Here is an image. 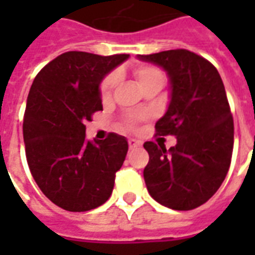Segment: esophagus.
<instances>
[{
    "instance_id": "34e87169",
    "label": "esophagus",
    "mask_w": 255,
    "mask_h": 255,
    "mask_svg": "<svg viewBox=\"0 0 255 255\" xmlns=\"http://www.w3.org/2000/svg\"><path fill=\"white\" fill-rule=\"evenodd\" d=\"M128 146H129V149H138L142 146V142H139L136 139H129L128 140Z\"/></svg>"
}]
</instances>
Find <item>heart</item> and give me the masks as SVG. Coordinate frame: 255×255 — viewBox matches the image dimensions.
Listing matches in <instances>:
<instances>
[{"label": "heart", "instance_id": "obj_1", "mask_svg": "<svg viewBox=\"0 0 255 255\" xmlns=\"http://www.w3.org/2000/svg\"><path fill=\"white\" fill-rule=\"evenodd\" d=\"M133 75L138 80L140 89L144 90L147 87H158L161 89L165 83V73L161 71L158 67L149 65V64H142L133 69ZM117 84V75L111 73L105 78V80L101 84V97L102 100H109L112 91Z\"/></svg>", "mask_w": 255, "mask_h": 255}]
</instances>
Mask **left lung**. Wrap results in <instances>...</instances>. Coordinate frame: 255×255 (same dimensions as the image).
Segmentation results:
<instances>
[{
  "label": "left lung",
  "instance_id": "obj_1",
  "mask_svg": "<svg viewBox=\"0 0 255 255\" xmlns=\"http://www.w3.org/2000/svg\"><path fill=\"white\" fill-rule=\"evenodd\" d=\"M162 68L169 79V104L155 123L158 135H173L171 149L146 142L143 177L151 198L173 210H191L213 197L230 169L234 120L219 71L184 49L138 56Z\"/></svg>",
  "mask_w": 255,
  "mask_h": 255
}]
</instances>
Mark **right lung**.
<instances>
[{"label":"right lung","mask_w":255,"mask_h":255,"mask_svg":"<svg viewBox=\"0 0 255 255\" xmlns=\"http://www.w3.org/2000/svg\"><path fill=\"white\" fill-rule=\"evenodd\" d=\"M128 57L67 52L42 68L31 86L23 122L27 162L41 191L65 210L87 212L112 195L127 139L109 133L87 140L84 124L102 111L101 82Z\"/></svg>","instance_id":"1"}]
</instances>
